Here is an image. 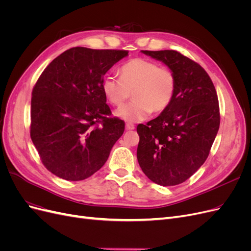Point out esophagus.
<instances>
[{
	"label": "esophagus",
	"instance_id": "1",
	"mask_svg": "<svg viewBox=\"0 0 251 251\" xmlns=\"http://www.w3.org/2000/svg\"><path fill=\"white\" fill-rule=\"evenodd\" d=\"M126 130H128V131H130V130H134L135 126H134L133 124H131V123H126Z\"/></svg>",
	"mask_w": 251,
	"mask_h": 251
}]
</instances>
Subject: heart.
<instances>
[{
	"mask_svg": "<svg viewBox=\"0 0 251 251\" xmlns=\"http://www.w3.org/2000/svg\"><path fill=\"white\" fill-rule=\"evenodd\" d=\"M119 74L118 78L108 75L102 80L103 94L115 107H121L132 92L134 100L116 111L118 117L135 123L171 105L177 89V76L171 68L133 58L120 67Z\"/></svg>",
	"mask_w": 251,
	"mask_h": 251,
	"instance_id": "heart-1",
	"label": "heart"
}]
</instances>
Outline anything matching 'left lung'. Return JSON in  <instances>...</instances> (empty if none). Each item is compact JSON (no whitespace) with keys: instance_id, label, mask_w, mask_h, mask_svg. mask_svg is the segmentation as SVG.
Wrapping results in <instances>:
<instances>
[{"instance_id":"8db88e82","label":"left lung","mask_w":251,"mask_h":251,"mask_svg":"<svg viewBox=\"0 0 251 251\" xmlns=\"http://www.w3.org/2000/svg\"><path fill=\"white\" fill-rule=\"evenodd\" d=\"M142 53L171 68L177 89L168 109L147 125L137 126V159L151 181L177 185L193 176L209 155L220 126L218 95L206 71L180 52Z\"/></svg>"}]
</instances>
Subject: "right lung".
Here are the masks:
<instances>
[{
	"mask_svg": "<svg viewBox=\"0 0 251 251\" xmlns=\"http://www.w3.org/2000/svg\"><path fill=\"white\" fill-rule=\"evenodd\" d=\"M126 50L74 47L54 58L32 90L30 137L43 164L55 176L79 181L108 160L125 131L111 117L102 80Z\"/></svg>",
	"mask_w": 251,
	"mask_h": 251,
	"instance_id": "1",
	"label": "right lung"
}]
</instances>
